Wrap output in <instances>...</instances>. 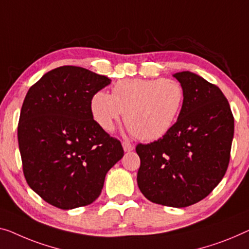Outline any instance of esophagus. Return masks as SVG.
Masks as SVG:
<instances>
[{
    "instance_id": "obj_1",
    "label": "esophagus",
    "mask_w": 249,
    "mask_h": 249,
    "mask_svg": "<svg viewBox=\"0 0 249 249\" xmlns=\"http://www.w3.org/2000/svg\"><path fill=\"white\" fill-rule=\"evenodd\" d=\"M122 145H123V148H124L125 152H131V151L134 150V145H133V144H131V143H128V142H123V143H122Z\"/></svg>"
}]
</instances>
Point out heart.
Instances as JSON below:
<instances>
[{"label":"heart","instance_id":"obj_1","mask_svg":"<svg viewBox=\"0 0 249 249\" xmlns=\"http://www.w3.org/2000/svg\"><path fill=\"white\" fill-rule=\"evenodd\" d=\"M182 102L183 89L176 80L127 78L114 85L112 95L95 92L90 112L107 132L113 131L125 112V123L135 137L154 141L171 128Z\"/></svg>","mask_w":249,"mask_h":249}]
</instances>
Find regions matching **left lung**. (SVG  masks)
<instances>
[{
	"instance_id": "left-lung-1",
	"label": "left lung",
	"mask_w": 249,
	"mask_h": 249,
	"mask_svg": "<svg viewBox=\"0 0 249 249\" xmlns=\"http://www.w3.org/2000/svg\"><path fill=\"white\" fill-rule=\"evenodd\" d=\"M173 77L183 89L182 108L162 139L137 144V184L152 202L184 208L206 198L227 171L233 116L216 85L190 71Z\"/></svg>"
}]
</instances>
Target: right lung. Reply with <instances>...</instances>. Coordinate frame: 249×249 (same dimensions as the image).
Here are the masks:
<instances>
[{
  "label": "right lung",
  "mask_w": 249,
  "mask_h": 249,
  "mask_svg": "<svg viewBox=\"0 0 249 249\" xmlns=\"http://www.w3.org/2000/svg\"><path fill=\"white\" fill-rule=\"evenodd\" d=\"M108 77L75 66L44 73L29 89L21 108L18 141L29 187L64 210L90 205L106 173L123 158L118 140L96 123L92 95Z\"/></svg>",
  "instance_id": "1"
}]
</instances>
